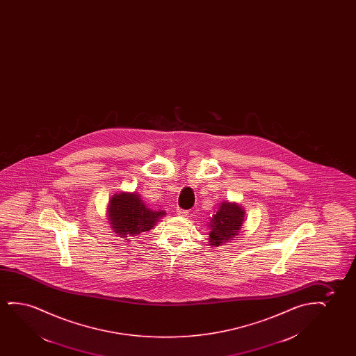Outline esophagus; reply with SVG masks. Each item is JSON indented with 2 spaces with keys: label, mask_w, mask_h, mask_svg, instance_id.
Instances as JSON below:
<instances>
[{
  "label": "esophagus",
  "mask_w": 356,
  "mask_h": 356,
  "mask_svg": "<svg viewBox=\"0 0 356 356\" xmlns=\"http://www.w3.org/2000/svg\"><path fill=\"white\" fill-rule=\"evenodd\" d=\"M176 213H177V215H179V216H182V218H185V216H187V213H188V211H186V210H184V209H180V208H179V209L176 210Z\"/></svg>",
  "instance_id": "esophagus-1"
}]
</instances>
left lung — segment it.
Here are the masks:
<instances>
[{
  "label": "left lung",
  "mask_w": 356,
  "mask_h": 356,
  "mask_svg": "<svg viewBox=\"0 0 356 356\" xmlns=\"http://www.w3.org/2000/svg\"><path fill=\"white\" fill-rule=\"evenodd\" d=\"M244 210L238 203L222 202L216 214L210 220L209 242L211 245L219 247L227 243L242 229Z\"/></svg>",
  "instance_id": "obj_1"
}]
</instances>
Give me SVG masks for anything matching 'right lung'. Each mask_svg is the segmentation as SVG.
I'll return each instance as SVG.
<instances>
[{
	"instance_id": "add662e5",
	"label": "right lung",
	"mask_w": 356,
	"mask_h": 356,
	"mask_svg": "<svg viewBox=\"0 0 356 356\" xmlns=\"http://www.w3.org/2000/svg\"><path fill=\"white\" fill-rule=\"evenodd\" d=\"M164 215L165 211L163 210L149 209L135 192L117 193L108 205L109 224L120 238L149 231Z\"/></svg>"
}]
</instances>
